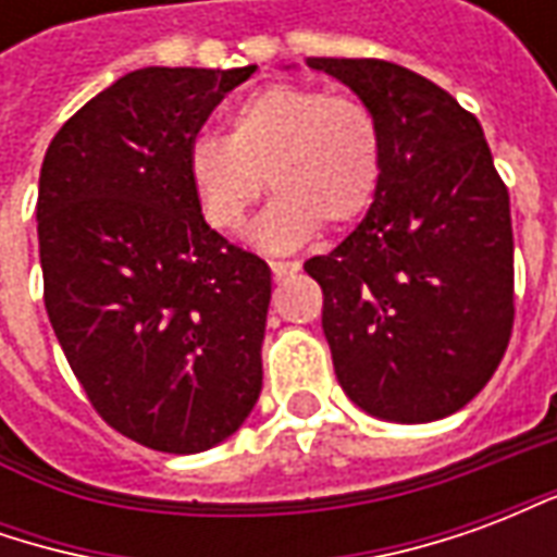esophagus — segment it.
Instances as JSON below:
<instances>
[{"label": "esophagus", "instance_id": "esophagus-1", "mask_svg": "<svg viewBox=\"0 0 557 557\" xmlns=\"http://www.w3.org/2000/svg\"><path fill=\"white\" fill-rule=\"evenodd\" d=\"M298 268H301L298 262H271V274H274V280H286L292 277Z\"/></svg>", "mask_w": 557, "mask_h": 557}]
</instances>
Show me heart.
Masks as SVG:
<instances>
[{"mask_svg":"<svg viewBox=\"0 0 557 557\" xmlns=\"http://www.w3.org/2000/svg\"><path fill=\"white\" fill-rule=\"evenodd\" d=\"M382 172L385 139L373 110L307 83L250 91L226 115V137H199L187 148V182L208 226L238 232L265 182L277 194L250 232L265 250L301 247L322 223H358Z\"/></svg>","mask_w":557,"mask_h":557,"instance_id":"b5f03b06","label":"heart"}]
</instances>
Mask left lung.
Here are the masks:
<instances>
[{"instance_id": "1", "label": "left lung", "mask_w": 557, "mask_h": 557, "mask_svg": "<svg viewBox=\"0 0 557 557\" xmlns=\"http://www.w3.org/2000/svg\"><path fill=\"white\" fill-rule=\"evenodd\" d=\"M307 67L379 119L385 172L358 230L304 271L346 397L379 420L430 423L478 397L513 327L510 196L483 127L456 98L382 59Z\"/></svg>"}]
</instances>
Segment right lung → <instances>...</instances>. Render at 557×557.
<instances>
[{
	"mask_svg": "<svg viewBox=\"0 0 557 557\" xmlns=\"http://www.w3.org/2000/svg\"><path fill=\"white\" fill-rule=\"evenodd\" d=\"M256 65L139 67L67 119L38 178L44 304L113 430L199 454L262 391L271 268L211 230L187 148Z\"/></svg>",
	"mask_w": 557,
	"mask_h": 557,
	"instance_id": "obj_1",
	"label": "right lung"
}]
</instances>
